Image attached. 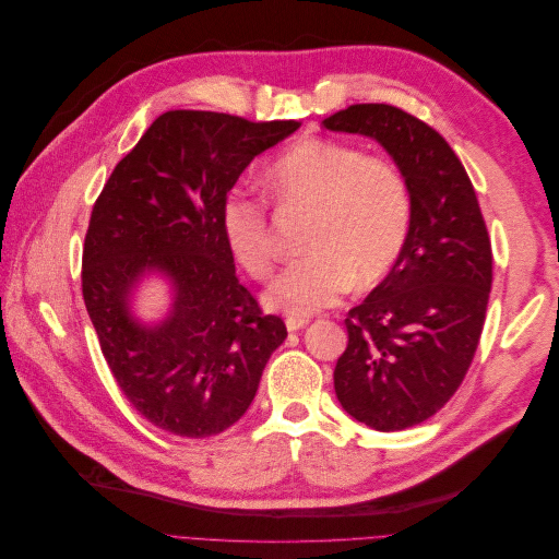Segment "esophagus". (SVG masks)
<instances>
[{"label":"esophagus","instance_id":"obj_1","mask_svg":"<svg viewBox=\"0 0 559 559\" xmlns=\"http://www.w3.org/2000/svg\"><path fill=\"white\" fill-rule=\"evenodd\" d=\"M308 324H310V319H306V317H286V329L289 331H300Z\"/></svg>","mask_w":559,"mask_h":559}]
</instances>
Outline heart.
Listing matches in <instances>:
<instances>
[{
  "instance_id": "heart-1",
  "label": "heart",
  "mask_w": 559,
  "mask_h": 559,
  "mask_svg": "<svg viewBox=\"0 0 559 559\" xmlns=\"http://www.w3.org/2000/svg\"><path fill=\"white\" fill-rule=\"evenodd\" d=\"M267 189L286 210L312 212L302 249L265 292L270 308L308 317L341 298L349 284H378L401 257L413 198L399 167L349 144L308 138L267 167ZM224 240L249 275L273 270V230L261 198L233 189L222 207Z\"/></svg>"
}]
</instances>
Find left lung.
Returning a JSON list of instances; mask_svg holds the SVG:
<instances>
[{"instance_id": "obj_1", "label": "left lung", "mask_w": 559, "mask_h": 559, "mask_svg": "<svg viewBox=\"0 0 559 559\" xmlns=\"http://www.w3.org/2000/svg\"><path fill=\"white\" fill-rule=\"evenodd\" d=\"M321 126L376 140L411 189L401 257L349 310L333 370L347 415L401 431L441 411L466 376L492 289V245L464 165L425 121L392 105H352Z\"/></svg>"}]
</instances>
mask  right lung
<instances>
[{
	"label": "right lung",
	"mask_w": 559,
	"mask_h": 559,
	"mask_svg": "<svg viewBox=\"0 0 559 559\" xmlns=\"http://www.w3.org/2000/svg\"><path fill=\"white\" fill-rule=\"evenodd\" d=\"M216 111H167L114 167L83 245V300L126 399L151 425L186 438L226 431L251 405L286 337L235 277L222 207L245 167L296 132ZM174 289L160 322L131 298L144 276Z\"/></svg>",
	"instance_id": "right-lung-1"
}]
</instances>
